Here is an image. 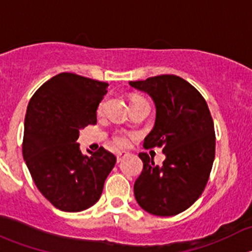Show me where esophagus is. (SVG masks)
<instances>
[{
  "mask_svg": "<svg viewBox=\"0 0 252 252\" xmlns=\"http://www.w3.org/2000/svg\"><path fill=\"white\" fill-rule=\"evenodd\" d=\"M128 155L129 154H126V152H118V154H117V161H118V162L123 161V158H126Z\"/></svg>",
  "mask_w": 252,
  "mask_h": 252,
  "instance_id": "1",
  "label": "esophagus"
}]
</instances>
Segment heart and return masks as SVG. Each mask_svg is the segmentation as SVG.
I'll list each match as a JSON object with an SVG mask.
<instances>
[{
    "instance_id": "obj_1",
    "label": "heart",
    "mask_w": 252,
    "mask_h": 252,
    "mask_svg": "<svg viewBox=\"0 0 252 252\" xmlns=\"http://www.w3.org/2000/svg\"><path fill=\"white\" fill-rule=\"evenodd\" d=\"M139 100H145V98L140 97V96H134V97L131 98L130 102H133V101H139ZM100 108H101V106H100ZM113 140L117 145H118V146L126 147L130 144V135L126 133H124V131H119V133H117L116 135H114Z\"/></svg>"
}]
</instances>
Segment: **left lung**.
I'll return each mask as SVG.
<instances>
[{
  "label": "left lung",
  "mask_w": 252,
  "mask_h": 252,
  "mask_svg": "<svg viewBox=\"0 0 252 252\" xmlns=\"http://www.w3.org/2000/svg\"><path fill=\"white\" fill-rule=\"evenodd\" d=\"M129 85L151 96L156 106L154 129L145 138V149L162 147V167L146 152L134 184L142 210L168 217L194 204L205 190L215 159L216 135L212 117L201 94L183 78L163 74Z\"/></svg>",
  "instance_id": "obj_1"
}]
</instances>
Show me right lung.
<instances>
[{
    "label": "right lung",
    "mask_w": 252,
    "mask_h": 252,
    "mask_svg": "<svg viewBox=\"0 0 252 252\" xmlns=\"http://www.w3.org/2000/svg\"><path fill=\"white\" fill-rule=\"evenodd\" d=\"M107 83L61 73L30 98L24 121L23 157L37 189L56 208L80 212L100 199L116 156L100 147L83 155L79 130L96 124Z\"/></svg>",
    "instance_id": "1"
}]
</instances>
